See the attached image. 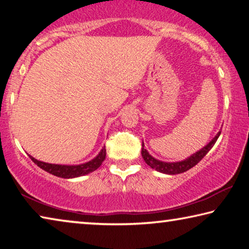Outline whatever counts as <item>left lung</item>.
Wrapping results in <instances>:
<instances>
[{
  "label": "left lung",
  "instance_id": "obj_1",
  "mask_svg": "<svg viewBox=\"0 0 249 249\" xmlns=\"http://www.w3.org/2000/svg\"><path fill=\"white\" fill-rule=\"evenodd\" d=\"M221 132H218L215 137L211 141L208 145L203 148L200 149L199 151H196V154H193L190 156L188 159L183 160V161H179V162H163L160 161V160L155 159L153 156L149 155L148 151H147L144 148V142H142V156L144 158L145 162L148 165L149 167L153 168V169H156L159 172H162V174H167V175H178V174H182V172H185L189 169H191L192 167H195L197 162L201 161V159L204 157V156L209 153L211 148L215 144V142L217 141L218 136H220Z\"/></svg>",
  "mask_w": 249,
  "mask_h": 249
}]
</instances>
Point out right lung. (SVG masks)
Returning a JSON list of instances; mask_svg holds the SVG:
<instances>
[{"instance_id": "obj_1", "label": "right lung", "mask_w": 249, "mask_h": 249, "mask_svg": "<svg viewBox=\"0 0 249 249\" xmlns=\"http://www.w3.org/2000/svg\"><path fill=\"white\" fill-rule=\"evenodd\" d=\"M105 156H107V149H105V146H104L103 149L100 151V154L96 156L94 159H92L89 162L82 163V165H77V166L54 165V163H47V162L39 161V160L35 159L34 157H32V156H29V157H31V159L36 163L37 166L41 168V169H44L45 171L49 172V174L60 177V178L69 179V178H75V177L88 175L90 174V172L96 170L101 165H102V162L105 159Z\"/></svg>"}]
</instances>
